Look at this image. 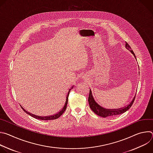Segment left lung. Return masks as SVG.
Returning <instances> with one entry per match:
<instances>
[{
  "label": "left lung",
  "instance_id": "8db88e82",
  "mask_svg": "<svg viewBox=\"0 0 153 153\" xmlns=\"http://www.w3.org/2000/svg\"><path fill=\"white\" fill-rule=\"evenodd\" d=\"M125 47L128 50L131 49V47L128 45V43L127 42H126ZM130 51L133 54V55L136 57L135 54L134 53L133 51L130 50ZM135 97H136V95L134 97L133 100L129 103V104H128V105H126V106H125L123 108H121L119 109H114V110H113V109L112 110L109 109L108 110V109H106V108L102 107L97 103H96V102L94 100L93 96L92 95V92H91V90L90 89V94H89V96H88V102H89V105H90V108L91 109L92 111L95 114H96L99 116H101L102 117H109V116H116V115H119V114H122V113L126 112L127 110H129L130 107L132 106V105L134 101Z\"/></svg>",
  "mask_w": 153,
  "mask_h": 153
}]
</instances>
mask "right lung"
I'll list each match as a JSON object with an SVG mask.
<instances>
[{
    "label": "right lung",
    "instance_id": "right-lung-1",
    "mask_svg": "<svg viewBox=\"0 0 153 153\" xmlns=\"http://www.w3.org/2000/svg\"><path fill=\"white\" fill-rule=\"evenodd\" d=\"M73 88V86H72V88ZM71 88H70V90H69V91H68V94H67V99H66V102H65V105H64V106L62 107V108L61 109V110L57 113H56V114H55L54 115H53V116H46V117H42V116H36V115H34V114H31L30 113H28V111H27L25 110H24V108L22 107V106H21V108H22V110L27 113V114H29L30 116H31V117H34V118H36V119H39V120H54V119H57V118H59L63 113H64V111L66 110V108H67V103H68V96H69V94H70V90H71Z\"/></svg>",
    "mask_w": 153,
    "mask_h": 153
}]
</instances>
